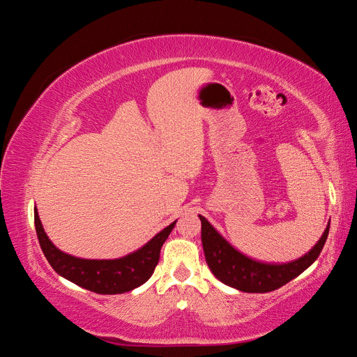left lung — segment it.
<instances>
[{"instance_id": "left-lung-1", "label": "left lung", "mask_w": 357, "mask_h": 357, "mask_svg": "<svg viewBox=\"0 0 357 357\" xmlns=\"http://www.w3.org/2000/svg\"><path fill=\"white\" fill-rule=\"evenodd\" d=\"M199 219L205 261H207L211 273L222 283L241 291H247V294H266V291H273L289 283L290 280H294L301 273H304L319 257L329 234L328 223V228L323 232L321 238L307 255L294 262L271 265L256 262L253 259L236 252L228 241L222 238L219 232L202 215H199Z\"/></svg>"}]
</instances>
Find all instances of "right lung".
<instances>
[{"label": "right lung", "mask_w": 357, "mask_h": 357, "mask_svg": "<svg viewBox=\"0 0 357 357\" xmlns=\"http://www.w3.org/2000/svg\"><path fill=\"white\" fill-rule=\"evenodd\" d=\"M37 238L47 262L63 278L100 295H117L132 290L152 277L159 262L160 247L168 238L176 222L155 235L143 248L114 261H91L62 253L52 244L43 229L37 208L34 210Z\"/></svg>", "instance_id": "1"}]
</instances>
